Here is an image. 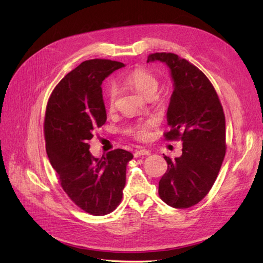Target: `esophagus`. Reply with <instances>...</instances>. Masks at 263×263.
<instances>
[{"label":"esophagus","mask_w":263,"mask_h":263,"mask_svg":"<svg viewBox=\"0 0 263 263\" xmlns=\"http://www.w3.org/2000/svg\"><path fill=\"white\" fill-rule=\"evenodd\" d=\"M150 155V152L147 149H139L135 153V157H140V156H148Z\"/></svg>","instance_id":"1"}]
</instances>
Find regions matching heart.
Wrapping results in <instances>:
<instances>
[{
  "label": "heart",
  "mask_w": 263,
  "mask_h": 263,
  "mask_svg": "<svg viewBox=\"0 0 263 263\" xmlns=\"http://www.w3.org/2000/svg\"><path fill=\"white\" fill-rule=\"evenodd\" d=\"M123 81L147 98L154 97L159 88V80L157 79V77L153 74L152 72L141 68L131 71L130 73L123 78ZM117 90L114 87H111L108 90V106L110 109L115 108ZM156 124H157V119L156 117H149V119L139 122L138 124L127 128L126 133L132 138H135L136 140L147 141L150 138V130L156 126Z\"/></svg>",
  "instance_id": "heart-1"
}]
</instances>
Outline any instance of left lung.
<instances>
[{"label":"left lung","instance_id":"left-lung-1","mask_svg":"<svg viewBox=\"0 0 263 263\" xmlns=\"http://www.w3.org/2000/svg\"><path fill=\"white\" fill-rule=\"evenodd\" d=\"M160 61L174 81L167 110L166 140L183 141L182 155L164 156L167 171L159 181L160 199L173 208L199 203L209 193L226 154L225 114L214 86L202 71L174 53L149 54Z\"/></svg>","mask_w":263,"mask_h":263}]
</instances>
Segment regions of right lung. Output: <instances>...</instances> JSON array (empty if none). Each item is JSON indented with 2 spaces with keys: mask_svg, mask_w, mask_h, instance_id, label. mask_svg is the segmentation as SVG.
Wrapping results in <instances>:
<instances>
[{
  "mask_svg": "<svg viewBox=\"0 0 263 263\" xmlns=\"http://www.w3.org/2000/svg\"><path fill=\"white\" fill-rule=\"evenodd\" d=\"M123 66L110 60L85 61L58 83L46 106L48 159L72 202L92 216L107 215L121 203L126 166L133 158L124 149L111 150L102 158L89 152V140L107 120L100 86Z\"/></svg>",
  "mask_w": 263,
  "mask_h": 263,
  "instance_id": "1",
  "label": "right lung"
}]
</instances>
